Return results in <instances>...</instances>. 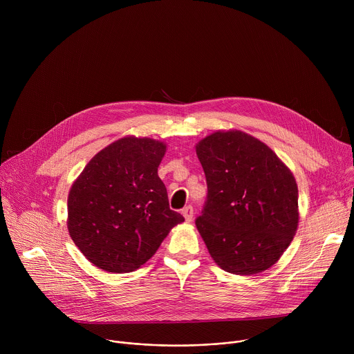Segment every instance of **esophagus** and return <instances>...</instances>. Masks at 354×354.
<instances>
[{
	"mask_svg": "<svg viewBox=\"0 0 354 354\" xmlns=\"http://www.w3.org/2000/svg\"><path fill=\"white\" fill-rule=\"evenodd\" d=\"M182 216L185 217V221L186 223H190L193 220V207L192 206H187L182 210Z\"/></svg>",
	"mask_w": 354,
	"mask_h": 354,
	"instance_id": "34e87169",
	"label": "esophagus"
}]
</instances>
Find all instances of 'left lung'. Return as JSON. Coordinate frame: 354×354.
Wrapping results in <instances>:
<instances>
[{
	"label": "left lung",
	"mask_w": 354,
	"mask_h": 354,
	"mask_svg": "<svg viewBox=\"0 0 354 354\" xmlns=\"http://www.w3.org/2000/svg\"><path fill=\"white\" fill-rule=\"evenodd\" d=\"M207 201L196 227L225 272L257 274L291 243L299 220L290 168L265 142L241 130H218L196 144Z\"/></svg>",
	"instance_id": "left-lung-1"
}]
</instances>
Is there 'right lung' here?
I'll return each instance as SVG.
<instances>
[{"mask_svg": "<svg viewBox=\"0 0 354 354\" xmlns=\"http://www.w3.org/2000/svg\"><path fill=\"white\" fill-rule=\"evenodd\" d=\"M167 144L126 136L85 165L71 185L67 227L71 239L96 268L130 273L158 250L185 218L169 209L158 176Z\"/></svg>", "mask_w": 354, "mask_h": 354, "instance_id": "add662e5", "label": "right lung"}]
</instances>
